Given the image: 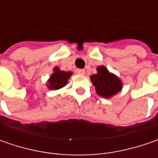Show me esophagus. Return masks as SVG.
<instances>
[{"instance_id": "34e87169", "label": "esophagus", "mask_w": 158, "mask_h": 158, "mask_svg": "<svg viewBox=\"0 0 158 158\" xmlns=\"http://www.w3.org/2000/svg\"><path fill=\"white\" fill-rule=\"evenodd\" d=\"M76 73L79 74V75H83V74L85 73V70L82 69H77L76 70Z\"/></svg>"}]
</instances>
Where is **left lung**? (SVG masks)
<instances>
[{"instance_id":"8db88e82","label":"left lung","mask_w":158,"mask_h":158,"mask_svg":"<svg viewBox=\"0 0 158 158\" xmlns=\"http://www.w3.org/2000/svg\"><path fill=\"white\" fill-rule=\"evenodd\" d=\"M98 73L90 77L97 93L104 98H110L121 89V82L117 76L110 74L104 66L98 68Z\"/></svg>"}]
</instances>
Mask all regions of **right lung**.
I'll use <instances>...</instances> for the list:
<instances>
[{"label": "right lung", "instance_id": "add662e5", "mask_svg": "<svg viewBox=\"0 0 158 158\" xmlns=\"http://www.w3.org/2000/svg\"><path fill=\"white\" fill-rule=\"evenodd\" d=\"M72 75L71 72L60 71L58 68L54 69V73L52 74L49 81L48 87L50 89H58L62 88L68 82V79Z\"/></svg>", "mask_w": 158, "mask_h": 158}]
</instances>
